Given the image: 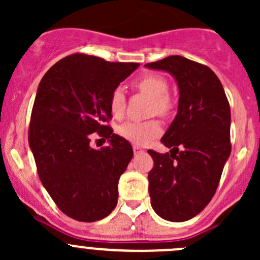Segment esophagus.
<instances>
[{
	"instance_id": "esophagus-1",
	"label": "esophagus",
	"mask_w": 260,
	"mask_h": 260,
	"mask_svg": "<svg viewBox=\"0 0 260 260\" xmlns=\"http://www.w3.org/2000/svg\"><path fill=\"white\" fill-rule=\"evenodd\" d=\"M133 151H135V154H140V153H143V152H145V149H143L141 146L135 145L133 146Z\"/></svg>"
}]
</instances>
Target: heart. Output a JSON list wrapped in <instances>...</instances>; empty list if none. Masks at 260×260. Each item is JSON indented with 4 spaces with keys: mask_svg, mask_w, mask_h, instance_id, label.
<instances>
[{
    "mask_svg": "<svg viewBox=\"0 0 260 260\" xmlns=\"http://www.w3.org/2000/svg\"><path fill=\"white\" fill-rule=\"evenodd\" d=\"M133 88L140 93L151 96L149 114L169 117L172 112V99L169 95V81L158 74H146L133 83ZM125 96L119 88L114 89L109 96V111L114 118H122L125 112ZM158 120L149 119L145 122H125L118 128V135L136 145H146L161 135Z\"/></svg>",
    "mask_w": 260,
    "mask_h": 260,
    "instance_id": "heart-1",
    "label": "heart"
}]
</instances>
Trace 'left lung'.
<instances>
[{"instance_id": "left-lung-1", "label": "left lung", "mask_w": 260, "mask_h": 260, "mask_svg": "<svg viewBox=\"0 0 260 260\" xmlns=\"http://www.w3.org/2000/svg\"><path fill=\"white\" fill-rule=\"evenodd\" d=\"M175 77L179 111L161 142L171 151L148 149L151 205L169 221L196 216L216 192L230 143V106L219 78L206 65L179 55L146 64Z\"/></svg>"}]
</instances>
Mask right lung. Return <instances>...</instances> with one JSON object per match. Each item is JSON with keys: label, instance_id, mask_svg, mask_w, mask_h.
<instances>
[{"label": "right lung", "instance_id": "right-lung-1", "mask_svg": "<svg viewBox=\"0 0 260 260\" xmlns=\"http://www.w3.org/2000/svg\"><path fill=\"white\" fill-rule=\"evenodd\" d=\"M138 67L73 54L52 65L39 84L28 143L44 187L57 208L78 221L103 219L117 205L118 180L133 149L108 124L109 96ZM93 135L111 145L91 149Z\"/></svg>", "mask_w": 260, "mask_h": 260}]
</instances>
